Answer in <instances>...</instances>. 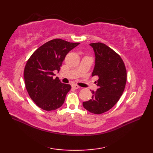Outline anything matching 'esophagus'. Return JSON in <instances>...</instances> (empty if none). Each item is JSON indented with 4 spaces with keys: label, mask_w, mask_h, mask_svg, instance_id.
Returning <instances> with one entry per match:
<instances>
[{
    "label": "esophagus",
    "mask_w": 153,
    "mask_h": 153,
    "mask_svg": "<svg viewBox=\"0 0 153 153\" xmlns=\"http://www.w3.org/2000/svg\"><path fill=\"white\" fill-rule=\"evenodd\" d=\"M71 87H72V88L74 89H79V86L76 85V84H73L72 85H71Z\"/></svg>",
    "instance_id": "obj_1"
}]
</instances>
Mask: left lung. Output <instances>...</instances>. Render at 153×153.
Here are the masks:
<instances>
[{"mask_svg": "<svg viewBox=\"0 0 153 153\" xmlns=\"http://www.w3.org/2000/svg\"><path fill=\"white\" fill-rule=\"evenodd\" d=\"M90 45L95 54L92 76L99 77V88L93 91L92 99L83 102V106L90 112L100 114L111 109L122 96L126 84V68L120 55L105 44L93 43Z\"/></svg>", "mask_w": 153, "mask_h": 153, "instance_id": "obj_1", "label": "left lung"}]
</instances>
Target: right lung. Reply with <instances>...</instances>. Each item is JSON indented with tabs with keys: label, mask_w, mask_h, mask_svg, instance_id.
Masks as SVG:
<instances>
[{
	"label": "right lung",
	"mask_w": 153,
	"mask_h": 153,
	"mask_svg": "<svg viewBox=\"0 0 153 153\" xmlns=\"http://www.w3.org/2000/svg\"><path fill=\"white\" fill-rule=\"evenodd\" d=\"M79 44L55 39L38 48L28 59L24 72L25 88L41 109L51 111L63 105L71 85L54 78V71H60L66 54Z\"/></svg>",
	"instance_id": "add662e5"
}]
</instances>
